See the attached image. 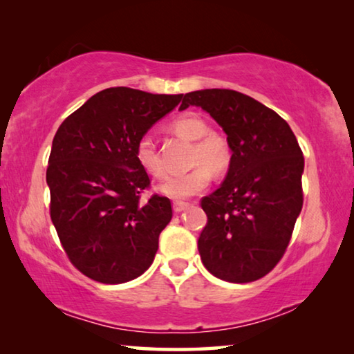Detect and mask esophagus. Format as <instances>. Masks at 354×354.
<instances>
[{
    "mask_svg": "<svg viewBox=\"0 0 354 354\" xmlns=\"http://www.w3.org/2000/svg\"><path fill=\"white\" fill-rule=\"evenodd\" d=\"M187 206H189V203H185V201H173V211L175 212H183Z\"/></svg>",
    "mask_w": 354,
    "mask_h": 354,
    "instance_id": "esophagus-1",
    "label": "esophagus"
}]
</instances>
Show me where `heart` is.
Wrapping results in <instances>:
<instances>
[{
    "instance_id": "b5f03b06",
    "label": "heart",
    "mask_w": 354,
    "mask_h": 354,
    "mask_svg": "<svg viewBox=\"0 0 354 354\" xmlns=\"http://www.w3.org/2000/svg\"><path fill=\"white\" fill-rule=\"evenodd\" d=\"M170 129L185 140L195 142L190 164L196 165L183 175L171 176L159 185V192L175 200L189 198L205 190L211 183V171L221 175L231 162V149L223 137L211 133L207 122L198 113H184L170 123ZM134 156L143 171L154 178L165 175L158 147L151 136H142L136 143Z\"/></svg>"
}]
</instances>
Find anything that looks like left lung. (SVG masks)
I'll return each mask as SVG.
<instances>
[{
    "mask_svg": "<svg viewBox=\"0 0 354 354\" xmlns=\"http://www.w3.org/2000/svg\"><path fill=\"white\" fill-rule=\"evenodd\" d=\"M189 106L223 128L232 151L223 184L201 198V261L227 283H251L273 270L290 242L303 207V151L286 120L248 95L206 88L185 93L179 111Z\"/></svg>",
    "mask_w": 354,
    "mask_h": 354,
    "instance_id": "8db88e82",
    "label": "left lung"
}]
</instances>
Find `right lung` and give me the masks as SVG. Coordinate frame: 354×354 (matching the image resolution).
Here are the masks:
<instances>
[{
	"label": "right lung",
	"instance_id": "add662e5",
	"mask_svg": "<svg viewBox=\"0 0 354 354\" xmlns=\"http://www.w3.org/2000/svg\"><path fill=\"white\" fill-rule=\"evenodd\" d=\"M183 95L112 87L64 120L53 139L46 183L50 215L70 262L93 281L122 284L148 270L171 203L153 195L134 148Z\"/></svg>",
	"mask_w": 354,
	"mask_h": 354
}]
</instances>
